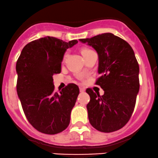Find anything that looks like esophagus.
Segmentation results:
<instances>
[{
  "label": "esophagus",
  "mask_w": 158,
  "mask_h": 158,
  "mask_svg": "<svg viewBox=\"0 0 158 158\" xmlns=\"http://www.w3.org/2000/svg\"><path fill=\"white\" fill-rule=\"evenodd\" d=\"M80 91H81V93L84 92V91H85V88H84V87H80Z\"/></svg>",
  "instance_id": "obj_1"
}]
</instances>
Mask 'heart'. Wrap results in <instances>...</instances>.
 Masks as SVG:
<instances>
[{
    "label": "heart",
    "mask_w": 158,
    "mask_h": 158,
    "mask_svg": "<svg viewBox=\"0 0 158 158\" xmlns=\"http://www.w3.org/2000/svg\"><path fill=\"white\" fill-rule=\"evenodd\" d=\"M90 51H91V50L89 49V48H83V49H81V54H82V55H84L85 54H87V52H89ZM66 57H67V52L64 53V56H63V61H64Z\"/></svg>",
    "instance_id": "heart-1"
}]
</instances>
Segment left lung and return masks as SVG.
<instances>
[{
	"label": "left lung",
	"mask_w": 158,
	"mask_h": 158,
	"mask_svg": "<svg viewBox=\"0 0 158 158\" xmlns=\"http://www.w3.org/2000/svg\"><path fill=\"white\" fill-rule=\"evenodd\" d=\"M97 51L98 73L95 84L104 94L100 96L91 88L87 103L91 126L102 132H113L129 121L139 90V65L131 45L113 33H103L90 39H81Z\"/></svg>",
	"instance_id": "1"
}]
</instances>
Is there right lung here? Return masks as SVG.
I'll return each instance as SVG.
<instances>
[{
	"label": "right lung",
	"mask_w": 158,
	"mask_h": 158,
	"mask_svg": "<svg viewBox=\"0 0 158 158\" xmlns=\"http://www.w3.org/2000/svg\"><path fill=\"white\" fill-rule=\"evenodd\" d=\"M76 43L43 37L26 45L17 59V91L23 110L32 127L44 134H58L70 123L79 88L69 84L58 94L52 76L61 73L66 49Z\"/></svg>",
	"instance_id": "add662e5"
}]
</instances>
